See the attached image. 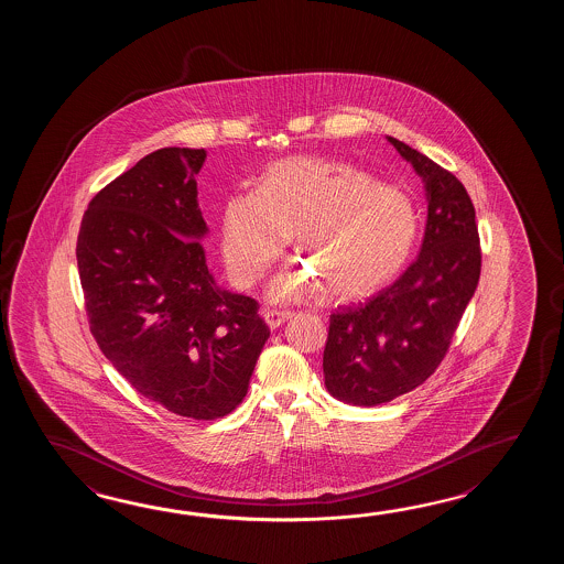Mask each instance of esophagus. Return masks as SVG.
Returning <instances> with one entry per match:
<instances>
[{"instance_id":"1","label":"esophagus","mask_w":564,"mask_h":564,"mask_svg":"<svg viewBox=\"0 0 564 564\" xmlns=\"http://www.w3.org/2000/svg\"><path fill=\"white\" fill-rule=\"evenodd\" d=\"M288 318H292V312L288 311H268L264 314V321L272 330L280 328L282 324L286 323Z\"/></svg>"}]
</instances>
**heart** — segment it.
I'll use <instances>...</instances> for the list:
<instances>
[{
	"label": "heart",
	"mask_w": 564,
	"mask_h": 564,
	"mask_svg": "<svg viewBox=\"0 0 564 564\" xmlns=\"http://www.w3.org/2000/svg\"><path fill=\"white\" fill-rule=\"evenodd\" d=\"M294 234L296 250L338 299H362L387 286L408 264L420 234L409 193L379 183L355 163L328 156H290L272 163L256 192L224 205L221 253L238 286L264 276ZM318 282L302 265L270 288L280 302L306 296Z\"/></svg>",
	"instance_id": "b5f03b06"
}]
</instances>
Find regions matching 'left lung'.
I'll return each mask as SVG.
<instances>
[{
    "mask_svg": "<svg viewBox=\"0 0 564 564\" xmlns=\"http://www.w3.org/2000/svg\"><path fill=\"white\" fill-rule=\"evenodd\" d=\"M427 195V224L417 260L365 304L330 314L324 384L330 395L375 408L432 377L478 288L476 209L456 175L403 141L387 137Z\"/></svg>",
    "mask_w": 564,
    "mask_h": 564,
    "instance_id": "1",
    "label": "left lung"
}]
</instances>
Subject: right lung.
<instances>
[{"mask_svg":"<svg viewBox=\"0 0 564 564\" xmlns=\"http://www.w3.org/2000/svg\"><path fill=\"white\" fill-rule=\"evenodd\" d=\"M204 149L165 147L96 193L76 260L90 333L161 408L217 420L248 393L270 330L258 302L216 284L195 175Z\"/></svg>","mask_w":564,"mask_h":564,"instance_id":"obj_1","label":"right lung"}]
</instances>
